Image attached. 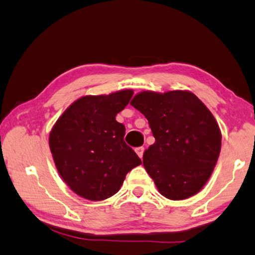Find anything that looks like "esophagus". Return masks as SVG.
Listing matches in <instances>:
<instances>
[{
    "label": "esophagus",
    "mask_w": 255,
    "mask_h": 255,
    "mask_svg": "<svg viewBox=\"0 0 255 255\" xmlns=\"http://www.w3.org/2000/svg\"><path fill=\"white\" fill-rule=\"evenodd\" d=\"M135 152H136V154L142 158V156H143V153H144V147H143V146L136 147V148H135Z\"/></svg>",
    "instance_id": "esophagus-1"
}]
</instances>
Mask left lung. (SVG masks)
<instances>
[{
    "label": "left lung",
    "instance_id": "8db88e82",
    "mask_svg": "<svg viewBox=\"0 0 255 255\" xmlns=\"http://www.w3.org/2000/svg\"><path fill=\"white\" fill-rule=\"evenodd\" d=\"M147 119L155 137L143 154L160 193L184 200L200 192L212 174L221 151V131L212 113L189 91H144L131 101Z\"/></svg>",
    "mask_w": 255,
    "mask_h": 255
}]
</instances>
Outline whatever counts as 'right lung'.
<instances>
[{
	"instance_id": "right-lung-1",
	"label": "right lung",
	"mask_w": 255,
	"mask_h": 255,
	"mask_svg": "<svg viewBox=\"0 0 255 255\" xmlns=\"http://www.w3.org/2000/svg\"><path fill=\"white\" fill-rule=\"evenodd\" d=\"M132 95V90H122L80 98L52 128L49 143L56 169L70 189L86 200L114 195L128 172L141 164L124 142L126 127L115 120Z\"/></svg>"
}]
</instances>
